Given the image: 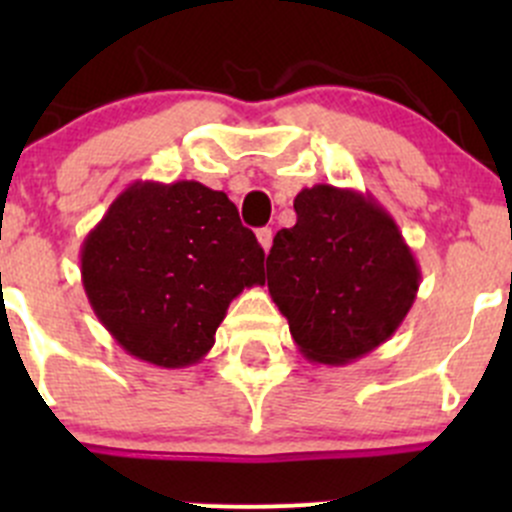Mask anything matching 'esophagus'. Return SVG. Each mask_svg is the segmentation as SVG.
<instances>
[{
	"mask_svg": "<svg viewBox=\"0 0 512 512\" xmlns=\"http://www.w3.org/2000/svg\"><path fill=\"white\" fill-rule=\"evenodd\" d=\"M257 242H260L262 250L270 252V247H272V230H270V227H260V230H257Z\"/></svg>",
	"mask_w": 512,
	"mask_h": 512,
	"instance_id": "esophagus-1",
	"label": "esophagus"
}]
</instances>
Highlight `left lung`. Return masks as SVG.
I'll return each mask as SVG.
<instances>
[{
  "label": "left lung",
  "instance_id": "8db88e82",
  "mask_svg": "<svg viewBox=\"0 0 512 512\" xmlns=\"http://www.w3.org/2000/svg\"><path fill=\"white\" fill-rule=\"evenodd\" d=\"M294 213L267 255L272 302L304 359L352 364L401 327L421 267L374 195L319 183L299 190Z\"/></svg>",
  "mask_w": 512,
  "mask_h": 512
}]
</instances>
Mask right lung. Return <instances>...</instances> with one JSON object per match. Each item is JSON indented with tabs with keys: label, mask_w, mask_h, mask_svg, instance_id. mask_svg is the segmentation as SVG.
<instances>
[{
	"label": "right lung",
	"mask_w": 512,
	"mask_h": 512,
	"mask_svg": "<svg viewBox=\"0 0 512 512\" xmlns=\"http://www.w3.org/2000/svg\"><path fill=\"white\" fill-rule=\"evenodd\" d=\"M265 252L223 190L136 180L81 245L98 322L136 359L193 366L213 349L232 299L265 285Z\"/></svg>",
	"instance_id": "right-lung-1"
}]
</instances>
